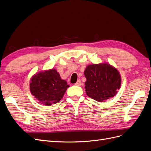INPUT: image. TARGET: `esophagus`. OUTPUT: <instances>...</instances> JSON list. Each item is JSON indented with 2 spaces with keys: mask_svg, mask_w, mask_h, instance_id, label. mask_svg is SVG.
<instances>
[{
  "mask_svg": "<svg viewBox=\"0 0 151 151\" xmlns=\"http://www.w3.org/2000/svg\"><path fill=\"white\" fill-rule=\"evenodd\" d=\"M81 84H82V83H81V81L80 79H79L78 81H77V83L75 84L76 86H81Z\"/></svg>",
  "mask_w": 151,
  "mask_h": 151,
  "instance_id": "esophagus-1",
  "label": "esophagus"
}]
</instances>
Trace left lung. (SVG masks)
<instances>
[{"label":"left lung","instance_id":"left-lung-1","mask_svg":"<svg viewBox=\"0 0 151 151\" xmlns=\"http://www.w3.org/2000/svg\"><path fill=\"white\" fill-rule=\"evenodd\" d=\"M85 89L89 97L99 102L112 98L121 85L118 71L107 63L89 65L84 71Z\"/></svg>","mask_w":151,"mask_h":151}]
</instances>
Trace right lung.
I'll return each instance as SVG.
<instances>
[{
    "instance_id": "1",
    "label": "right lung",
    "mask_w": 151,
    "mask_h": 151,
    "mask_svg": "<svg viewBox=\"0 0 151 151\" xmlns=\"http://www.w3.org/2000/svg\"><path fill=\"white\" fill-rule=\"evenodd\" d=\"M30 91L42 103L50 106L58 103L69 87L56 70L52 69L35 74L31 80Z\"/></svg>"
}]
</instances>
